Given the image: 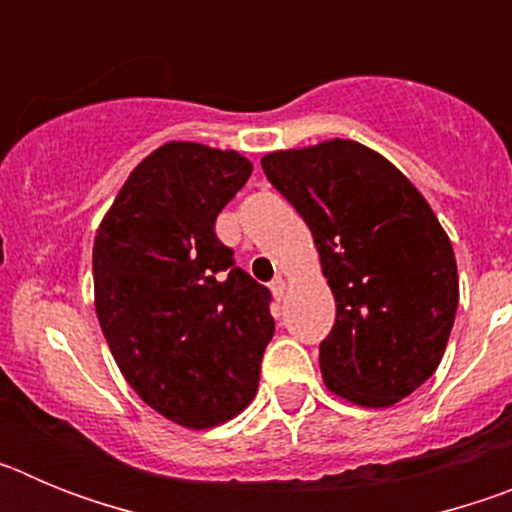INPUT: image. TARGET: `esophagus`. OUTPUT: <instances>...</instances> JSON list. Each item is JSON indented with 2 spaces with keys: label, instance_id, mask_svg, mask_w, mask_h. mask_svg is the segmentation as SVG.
<instances>
[{
  "label": "esophagus",
  "instance_id": "obj_1",
  "mask_svg": "<svg viewBox=\"0 0 512 512\" xmlns=\"http://www.w3.org/2000/svg\"><path fill=\"white\" fill-rule=\"evenodd\" d=\"M284 289H287V279L284 277H277L274 282H271V295L277 297V300H282L284 297Z\"/></svg>",
  "mask_w": 512,
  "mask_h": 512
}]
</instances>
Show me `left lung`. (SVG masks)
<instances>
[{"instance_id":"left-lung-1","label":"left lung","mask_w":512,"mask_h":512,"mask_svg":"<svg viewBox=\"0 0 512 512\" xmlns=\"http://www.w3.org/2000/svg\"><path fill=\"white\" fill-rule=\"evenodd\" d=\"M261 169L312 233L336 297L320 372L336 397L392 408L438 369L459 305L449 235L408 176L348 138L266 153Z\"/></svg>"}]
</instances>
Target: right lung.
I'll use <instances>...</instances> for the list:
<instances>
[{
	"label": "right lung",
	"mask_w": 512,
	"mask_h": 512,
	"mask_svg": "<svg viewBox=\"0 0 512 512\" xmlns=\"http://www.w3.org/2000/svg\"><path fill=\"white\" fill-rule=\"evenodd\" d=\"M251 171L238 151L169 140L130 171L94 235V307L122 377L189 431L251 405L274 336L269 289L215 235Z\"/></svg>",
	"instance_id": "add662e5"
}]
</instances>
